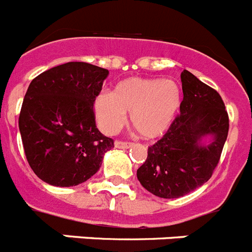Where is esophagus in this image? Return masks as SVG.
<instances>
[{
    "label": "esophagus",
    "instance_id": "obj_1",
    "mask_svg": "<svg viewBox=\"0 0 252 252\" xmlns=\"http://www.w3.org/2000/svg\"><path fill=\"white\" fill-rule=\"evenodd\" d=\"M132 144L130 141H122V140H116L115 141V147L118 148V149H127L130 148Z\"/></svg>",
    "mask_w": 252,
    "mask_h": 252
}]
</instances>
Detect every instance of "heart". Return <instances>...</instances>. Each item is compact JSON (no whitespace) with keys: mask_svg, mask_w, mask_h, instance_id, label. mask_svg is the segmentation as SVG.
Returning a JSON list of instances; mask_svg holds the SVG:
<instances>
[{"mask_svg":"<svg viewBox=\"0 0 252 252\" xmlns=\"http://www.w3.org/2000/svg\"><path fill=\"white\" fill-rule=\"evenodd\" d=\"M181 89L173 80L131 77L117 84L113 93L96 96L94 111L99 126L113 134L130 112L132 127L145 139H156L168 130L181 107Z\"/></svg>","mask_w":252,"mask_h":252,"instance_id":"1","label":"heart"}]
</instances>
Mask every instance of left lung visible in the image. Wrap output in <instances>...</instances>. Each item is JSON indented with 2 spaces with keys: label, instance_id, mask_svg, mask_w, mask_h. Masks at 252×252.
Wrapping results in <instances>:
<instances>
[{
  "label": "left lung",
  "instance_id": "left-lung-1",
  "mask_svg": "<svg viewBox=\"0 0 252 252\" xmlns=\"http://www.w3.org/2000/svg\"><path fill=\"white\" fill-rule=\"evenodd\" d=\"M184 99L180 115L162 139L148 148L137 180L156 196L175 199L205 184L218 165L228 136L229 118L222 96L190 71L181 74ZM213 134L210 146H200Z\"/></svg>",
  "mask_w": 252,
  "mask_h": 252
}]
</instances>
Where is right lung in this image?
Returning a JSON list of instances; mask_svg holds the SVG:
<instances>
[{"label":"right lung","mask_w":252,"mask_h":252,"mask_svg":"<svg viewBox=\"0 0 252 252\" xmlns=\"http://www.w3.org/2000/svg\"><path fill=\"white\" fill-rule=\"evenodd\" d=\"M108 70L87 62H67L30 83L19 116L24 152L42 181L68 188L100 168L115 141L96 128L94 102Z\"/></svg>","instance_id":"obj_1"}]
</instances>
